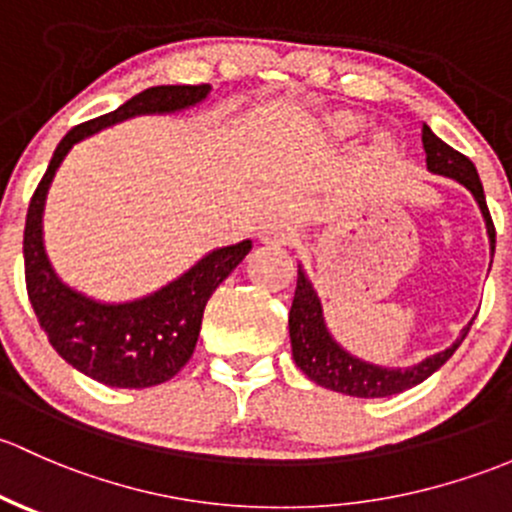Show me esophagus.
Instances as JSON below:
<instances>
[{
	"instance_id": "34e87169",
	"label": "esophagus",
	"mask_w": 512,
	"mask_h": 512,
	"mask_svg": "<svg viewBox=\"0 0 512 512\" xmlns=\"http://www.w3.org/2000/svg\"><path fill=\"white\" fill-rule=\"evenodd\" d=\"M258 239L263 241V244H273V246H283V244H291L295 241V229L288 221H268V224L261 226V231H258Z\"/></svg>"
}]
</instances>
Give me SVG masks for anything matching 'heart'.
<instances>
[{
    "label": "heart",
    "mask_w": 512,
    "mask_h": 512,
    "mask_svg": "<svg viewBox=\"0 0 512 512\" xmlns=\"http://www.w3.org/2000/svg\"><path fill=\"white\" fill-rule=\"evenodd\" d=\"M325 130H328V135H333V138L342 140V138H350V135H355L357 130H360L362 120L357 118L355 113H347V110H340V113H330L325 115L323 120ZM372 150L377 152V155H387L389 150H392V140H389L387 133H377L372 138Z\"/></svg>",
    "instance_id": "b5f03b06"
}]
</instances>
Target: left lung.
Segmentation results:
<instances>
[{"instance_id":"8db88e82","label":"left lung","mask_w":512,"mask_h":512,"mask_svg":"<svg viewBox=\"0 0 512 512\" xmlns=\"http://www.w3.org/2000/svg\"><path fill=\"white\" fill-rule=\"evenodd\" d=\"M421 142H424L426 152V170L434 175L449 177L453 182L463 184L468 192L476 199L481 217L486 221L488 246H491V258L495 254V226L488 212L486 194H483L481 177H478L476 167L466 155L453 150L444 140L436 138L434 130L424 123L421 128ZM473 323V320H471ZM471 323L458 333L456 340L451 342L446 350L436 352V355L424 357L421 362L409 367H384L377 362H367L362 357L352 355L350 350L335 340L333 333L328 330L323 315V303H320L318 291L310 283L305 268L298 263V286H295L291 313H288V333H291L293 360L300 367V372L308 374L315 384L333 392L350 394V397L362 399H377V397H392V394L407 392L431 377L446 360L458 350L463 337L471 330Z\"/></svg>"}]
</instances>
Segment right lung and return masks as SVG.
Segmentation results:
<instances>
[{"label": "right lung", "mask_w": 512, "mask_h": 512, "mask_svg": "<svg viewBox=\"0 0 512 512\" xmlns=\"http://www.w3.org/2000/svg\"><path fill=\"white\" fill-rule=\"evenodd\" d=\"M212 86H152L113 113L78 125L59 142L31 197L24 229L26 291L51 347L105 387L145 389L167 382L192 357L207 300L251 251V239L221 246L157 291L133 300H98L61 281L44 246V209L73 145L138 115H172L207 100Z\"/></svg>", "instance_id": "add662e5"}]
</instances>
